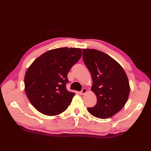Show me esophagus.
I'll return each mask as SVG.
<instances>
[{
    "label": "esophagus",
    "instance_id": "1",
    "mask_svg": "<svg viewBox=\"0 0 151 151\" xmlns=\"http://www.w3.org/2000/svg\"><path fill=\"white\" fill-rule=\"evenodd\" d=\"M87 92V89H86V88H83L82 89V91L80 92V93H81V95H84V94H85Z\"/></svg>",
    "mask_w": 151,
    "mask_h": 151
}]
</instances>
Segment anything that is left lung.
<instances>
[{"label":"left lung","mask_w":151,"mask_h":151,"mask_svg":"<svg viewBox=\"0 0 151 151\" xmlns=\"http://www.w3.org/2000/svg\"><path fill=\"white\" fill-rule=\"evenodd\" d=\"M82 58L91 75V90L97 100L95 106L88 110L97 118L111 117L123 108L129 99L127 74L119 63L101 51L84 49Z\"/></svg>","instance_id":"1"}]
</instances>
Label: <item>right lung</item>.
Here are the masks:
<instances>
[{
  "label": "right lung",
  "instance_id": "add662e5",
  "mask_svg": "<svg viewBox=\"0 0 151 151\" xmlns=\"http://www.w3.org/2000/svg\"><path fill=\"white\" fill-rule=\"evenodd\" d=\"M82 56L77 48H58L34 61L24 76V90L33 106L41 114L56 115L65 111L75 93L67 90V74Z\"/></svg>",
  "mask_w": 151,
  "mask_h": 151
}]
</instances>
